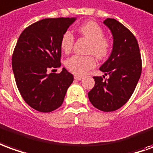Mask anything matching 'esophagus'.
I'll list each match as a JSON object with an SVG mask.
<instances>
[{"instance_id": "34e87169", "label": "esophagus", "mask_w": 153, "mask_h": 153, "mask_svg": "<svg viewBox=\"0 0 153 153\" xmlns=\"http://www.w3.org/2000/svg\"><path fill=\"white\" fill-rule=\"evenodd\" d=\"M75 80H76V81H82L83 77L82 76H74Z\"/></svg>"}]
</instances>
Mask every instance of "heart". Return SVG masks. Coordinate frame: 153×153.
Wrapping results in <instances>:
<instances>
[{
    "mask_svg": "<svg viewBox=\"0 0 153 153\" xmlns=\"http://www.w3.org/2000/svg\"><path fill=\"white\" fill-rule=\"evenodd\" d=\"M79 33L91 42L88 52L98 58L106 57L110 50V42L104 37V30L96 22L90 21L78 28ZM74 43V36L71 31H66L62 36L60 47L65 53H70ZM66 68L75 75H84L96 66V59L93 56L73 55L66 61Z\"/></svg>",
    "mask_w": 153,
    "mask_h": 153,
    "instance_id": "b5f03b06",
    "label": "heart"
}]
</instances>
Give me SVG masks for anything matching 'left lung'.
I'll use <instances>...</instances> for the list:
<instances>
[{"mask_svg": "<svg viewBox=\"0 0 153 153\" xmlns=\"http://www.w3.org/2000/svg\"><path fill=\"white\" fill-rule=\"evenodd\" d=\"M104 25L112 33L113 48L100 70L109 78L93 77L95 86L88 97L96 108L110 112L122 107L134 93L140 78L142 61L137 39L126 27L111 18H107Z\"/></svg>", "mask_w": 153, "mask_h": 153, "instance_id": "8db88e82", "label": "left lung"}]
</instances>
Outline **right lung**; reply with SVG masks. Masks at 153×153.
Here are the masks:
<instances>
[{"label": "right lung", "instance_id": "right-lung-1", "mask_svg": "<svg viewBox=\"0 0 153 153\" xmlns=\"http://www.w3.org/2000/svg\"><path fill=\"white\" fill-rule=\"evenodd\" d=\"M76 18H48L34 23L19 37L12 56L16 85L25 101L37 111L48 113L62 105L73 76L61 66L62 34Z\"/></svg>", "mask_w": 153, "mask_h": 153}]
</instances>
